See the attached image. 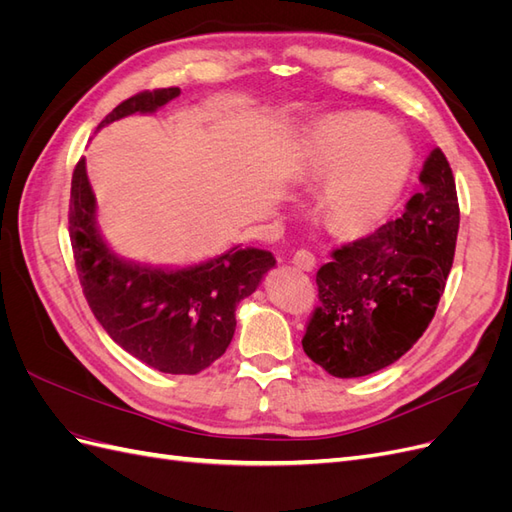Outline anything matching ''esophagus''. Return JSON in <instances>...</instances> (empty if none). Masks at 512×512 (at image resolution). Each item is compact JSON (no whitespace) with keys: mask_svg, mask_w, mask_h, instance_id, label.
I'll return each mask as SVG.
<instances>
[{"mask_svg":"<svg viewBox=\"0 0 512 512\" xmlns=\"http://www.w3.org/2000/svg\"><path fill=\"white\" fill-rule=\"evenodd\" d=\"M292 265L301 271H312L316 267V256L309 250H297L292 256Z\"/></svg>","mask_w":512,"mask_h":512,"instance_id":"esophagus-1","label":"esophagus"}]
</instances>
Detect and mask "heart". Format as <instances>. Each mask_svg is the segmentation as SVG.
Segmentation results:
<instances>
[{"instance_id": "heart-1", "label": "heart", "mask_w": 512, "mask_h": 512, "mask_svg": "<svg viewBox=\"0 0 512 512\" xmlns=\"http://www.w3.org/2000/svg\"><path fill=\"white\" fill-rule=\"evenodd\" d=\"M384 128L374 115L346 113L327 119L314 134L312 168L329 179L322 211L337 232L356 235L376 228L404 190L412 147Z\"/></svg>"}]
</instances>
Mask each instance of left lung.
<instances>
[{
    "label": "left lung",
    "mask_w": 512,
    "mask_h": 512,
    "mask_svg": "<svg viewBox=\"0 0 512 512\" xmlns=\"http://www.w3.org/2000/svg\"><path fill=\"white\" fill-rule=\"evenodd\" d=\"M399 220L339 247L316 273L318 305L301 339L335 378L376 374L425 333L453 267L459 205L453 170L433 149Z\"/></svg>",
    "instance_id": "left-lung-1"
}]
</instances>
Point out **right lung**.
I'll list each match as a JSON object with an SVG mask.
<instances>
[{
	"label": "right lung",
	"mask_w": 512,
	"mask_h": 512,
	"mask_svg": "<svg viewBox=\"0 0 512 512\" xmlns=\"http://www.w3.org/2000/svg\"><path fill=\"white\" fill-rule=\"evenodd\" d=\"M181 94L179 87L143 91L121 102L98 126L130 115H153ZM70 241L85 299L113 342L162 374L192 376L226 352L235 309L250 297L275 258L235 245L190 267H153L121 258L98 226V205L85 158L70 190Z\"/></svg>",
	"instance_id": "obj_1"
}]
</instances>
